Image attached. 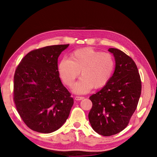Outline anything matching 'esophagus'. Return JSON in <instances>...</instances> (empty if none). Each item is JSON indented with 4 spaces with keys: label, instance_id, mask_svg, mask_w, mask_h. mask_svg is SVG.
Masks as SVG:
<instances>
[{
    "label": "esophagus",
    "instance_id": "esophagus-1",
    "mask_svg": "<svg viewBox=\"0 0 157 157\" xmlns=\"http://www.w3.org/2000/svg\"><path fill=\"white\" fill-rule=\"evenodd\" d=\"M83 99H84V97H81V96H77V97H75V100H77V101L82 100Z\"/></svg>",
    "mask_w": 157,
    "mask_h": 157
}]
</instances>
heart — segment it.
Instances as JSON below:
<instances>
[{"label":"heart","instance_id":"b5f03b06","mask_svg":"<svg viewBox=\"0 0 157 157\" xmlns=\"http://www.w3.org/2000/svg\"><path fill=\"white\" fill-rule=\"evenodd\" d=\"M115 69V61L109 53H101L91 48L75 51L71 59L63 58L58 65V72L62 81L71 87L81 71L82 77L73 88L80 94H86L94 87L101 88L109 82Z\"/></svg>","mask_w":157,"mask_h":157}]
</instances>
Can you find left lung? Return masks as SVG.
Masks as SVG:
<instances>
[{"label":"left lung","mask_w":157,"mask_h":157,"mask_svg":"<svg viewBox=\"0 0 157 157\" xmlns=\"http://www.w3.org/2000/svg\"><path fill=\"white\" fill-rule=\"evenodd\" d=\"M108 50L115 57V72L100 91L90 97L92 107L88 114L94 130L104 136L117 134L128 126L141 92L140 75L134 60L118 49Z\"/></svg>","instance_id":"left-lung-1"}]
</instances>
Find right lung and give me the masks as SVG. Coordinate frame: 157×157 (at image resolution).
<instances>
[{"label": "right lung", "instance_id": "obj_1", "mask_svg": "<svg viewBox=\"0 0 157 157\" xmlns=\"http://www.w3.org/2000/svg\"><path fill=\"white\" fill-rule=\"evenodd\" d=\"M69 44L46 46L29 52L13 77V101L30 129L49 134L67 121L73 99L59 78L58 59Z\"/></svg>", "mask_w": 157, "mask_h": 157}]
</instances>
